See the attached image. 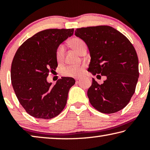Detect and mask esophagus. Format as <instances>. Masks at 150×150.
Masks as SVG:
<instances>
[{"instance_id":"34e87169","label":"esophagus","mask_w":150,"mask_h":150,"mask_svg":"<svg viewBox=\"0 0 150 150\" xmlns=\"http://www.w3.org/2000/svg\"><path fill=\"white\" fill-rule=\"evenodd\" d=\"M81 79V77H76L75 80H76V81H77V82H78V81H79Z\"/></svg>"}]
</instances>
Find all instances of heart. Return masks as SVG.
Masks as SVG:
<instances>
[{"instance_id": "1", "label": "heart", "mask_w": 150, "mask_h": 150, "mask_svg": "<svg viewBox=\"0 0 150 150\" xmlns=\"http://www.w3.org/2000/svg\"><path fill=\"white\" fill-rule=\"evenodd\" d=\"M69 44L79 54H80L81 51L86 48L85 43L82 40L78 38H73L69 41ZM65 55V47L63 45H60L58 46L55 52V57L57 62H62L64 58ZM84 71V67H72L69 66L62 69V73L64 76L67 77H77V76L82 74Z\"/></svg>"}]
</instances>
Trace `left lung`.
Masks as SVG:
<instances>
[{"label": "left lung", "mask_w": 150, "mask_h": 150, "mask_svg": "<svg viewBox=\"0 0 150 150\" xmlns=\"http://www.w3.org/2000/svg\"><path fill=\"white\" fill-rule=\"evenodd\" d=\"M75 35L83 40L89 51L88 71L106 76L99 85L93 78L87 91L90 103L102 113L123 109L135 92L139 77L138 58L132 44L117 30L109 26L81 28Z\"/></svg>", "instance_id": "1"}]
</instances>
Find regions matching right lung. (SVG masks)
I'll list each match as a JSON object with an SVG mask.
<instances>
[{
  "label": "right lung",
  "mask_w": 150,
  "mask_h": 150,
  "mask_svg": "<svg viewBox=\"0 0 150 150\" xmlns=\"http://www.w3.org/2000/svg\"><path fill=\"white\" fill-rule=\"evenodd\" d=\"M73 32L72 28L38 32L26 40L14 55L11 72L12 87L20 105L33 117L54 118L65 108L75 79L63 77L52 86L47 77L57 67V48Z\"/></svg>",
  "instance_id": "obj_1"
}]
</instances>
